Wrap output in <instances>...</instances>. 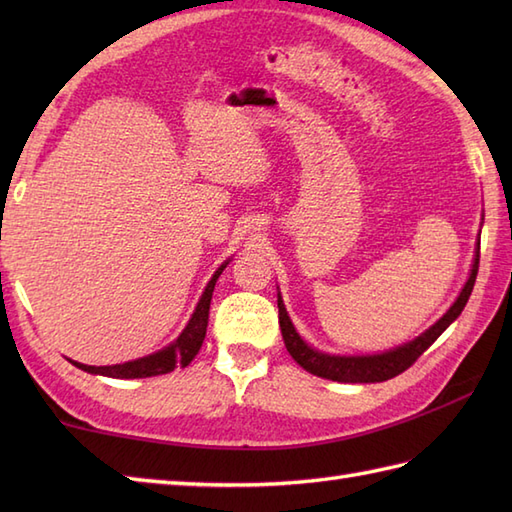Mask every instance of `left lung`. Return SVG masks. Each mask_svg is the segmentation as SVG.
I'll return each mask as SVG.
<instances>
[{
    "label": "left lung",
    "mask_w": 512,
    "mask_h": 512,
    "mask_svg": "<svg viewBox=\"0 0 512 512\" xmlns=\"http://www.w3.org/2000/svg\"><path fill=\"white\" fill-rule=\"evenodd\" d=\"M477 266H480V239H477V248H475L469 279H466V284L460 290L458 299L453 301V306L444 312L429 330H424L413 341L402 343L398 347H391V350L380 352V354H356V356L328 354V352L317 350V347L308 345L301 339V334L295 330V325H292V321L288 317V310L284 306V299H281V292H277L279 328H281V336H284L286 350L303 369H306V372H310L314 376L336 380V383H383V380H389V378L402 374L407 367L416 363V358L424 350H427V347L436 341L438 336L447 330L455 319L460 317L464 306H466V301H469L471 292H473Z\"/></svg>",
    "instance_id": "left-lung-1"
}]
</instances>
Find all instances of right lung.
I'll return each mask as SVG.
<instances>
[{"instance_id":"right-lung-1","label":"right lung","mask_w":512,"mask_h":512,"mask_svg":"<svg viewBox=\"0 0 512 512\" xmlns=\"http://www.w3.org/2000/svg\"><path fill=\"white\" fill-rule=\"evenodd\" d=\"M231 259H226V262L215 270L213 277L209 284H206L202 297L198 301V306H195L193 314L189 323L184 325V330L180 332V336L173 343H169L167 347H162V350L143 356V358H136V361H127V363H118V365H83L79 361H68L83 369V372L94 374V376H107V378H149V376H160V374H169L176 369L178 365L187 367L195 354L200 352L202 341L206 336V325H209V308H211V297H213V290H215V281L220 279L222 270L228 266Z\"/></svg>"}]
</instances>
